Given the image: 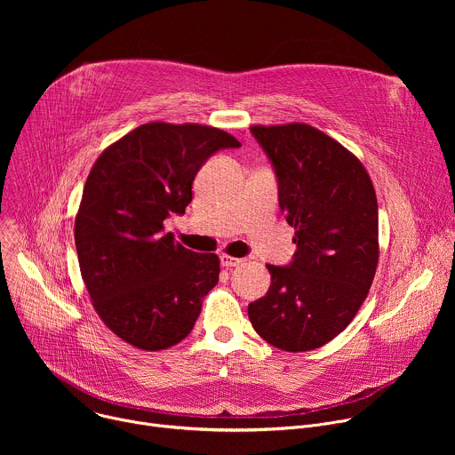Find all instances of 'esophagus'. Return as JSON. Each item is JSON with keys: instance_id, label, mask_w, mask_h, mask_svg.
<instances>
[{"instance_id": "obj_1", "label": "esophagus", "mask_w": 455, "mask_h": 455, "mask_svg": "<svg viewBox=\"0 0 455 455\" xmlns=\"http://www.w3.org/2000/svg\"><path fill=\"white\" fill-rule=\"evenodd\" d=\"M220 263H221V267H225V268H234V267H239V265L243 263V259L232 257V255H227V253H221V255H220Z\"/></svg>"}]
</instances>
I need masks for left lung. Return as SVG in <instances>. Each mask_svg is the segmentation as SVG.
<instances>
[{
	"instance_id": "1",
	"label": "left lung",
	"mask_w": 455,
	"mask_h": 455,
	"mask_svg": "<svg viewBox=\"0 0 455 455\" xmlns=\"http://www.w3.org/2000/svg\"><path fill=\"white\" fill-rule=\"evenodd\" d=\"M250 133L272 164L297 250L288 265H267L272 284L248 304V318L268 344L311 351L349 326L372 284L376 192L360 160L311 125H253Z\"/></svg>"
}]
</instances>
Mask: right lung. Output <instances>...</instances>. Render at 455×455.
Masks as SVG:
<instances>
[{
    "mask_svg": "<svg viewBox=\"0 0 455 455\" xmlns=\"http://www.w3.org/2000/svg\"><path fill=\"white\" fill-rule=\"evenodd\" d=\"M235 148L216 127L151 122L95 162L76 218L79 267L99 316L127 344L167 349L196 323L220 259L176 243L164 221L185 214L204 164Z\"/></svg>",
    "mask_w": 455,
    "mask_h": 455,
    "instance_id": "1",
    "label": "right lung"
}]
</instances>
